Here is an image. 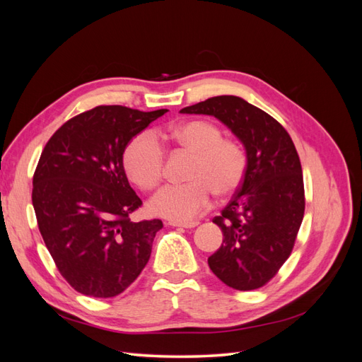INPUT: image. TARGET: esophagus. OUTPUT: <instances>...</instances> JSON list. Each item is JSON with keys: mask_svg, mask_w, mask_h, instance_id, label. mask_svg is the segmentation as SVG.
I'll return each mask as SVG.
<instances>
[{"mask_svg": "<svg viewBox=\"0 0 362 362\" xmlns=\"http://www.w3.org/2000/svg\"><path fill=\"white\" fill-rule=\"evenodd\" d=\"M169 225H170V226H175V228L190 229V228L198 226V222H169Z\"/></svg>", "mask_w": 362, "mask_h": 362, "instance_id": "1", "label": "esophagus"}]
</instances>
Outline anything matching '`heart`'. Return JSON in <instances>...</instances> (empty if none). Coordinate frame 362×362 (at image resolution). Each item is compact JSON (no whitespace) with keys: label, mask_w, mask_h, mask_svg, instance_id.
<instances>
[{"label":"heart","mask_w":362,"mask_h":362,"mask_svg":"<svg viewBox=\"0 0 362 362\" xmlns=\"http://www.w3.org/2000/svg\"><path fill=\"white\" fill-rule=\"evenodd\" d=\"M170 139L194 152L187 172L189 182L168 185L149 202L151 211L175 222H190L211 205L213 194L233 196L246 178L247 152L238 140L223 137L210 120H185L170 129ZM166 166V151L151 131L131 139L124 151V168L140 189L160 185Z\"/></svg>","instance_id":"obj_1"}]
</instances>
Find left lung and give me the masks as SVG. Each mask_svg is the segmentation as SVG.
Returning <instances> with one entry per match:
<instances>
[{"label":"left lung","instance_id":"left-lung-1","mask_svg":"<svg viewBox=\"0 0 362 362\" xmlns=\"http://www.w3.org/2000/svg\"><path fill=\"white\" fill-rule=\"evenodd\" d=\"M181 113L214 116L247 152L242 187L213 218L223 243L208 266L231 288L266 286L290 257L305 211L302 166L293 140L276 119L233 95L208 98Z\"/></svg>","mask_w":362,"mask_h":362}]
</instances>
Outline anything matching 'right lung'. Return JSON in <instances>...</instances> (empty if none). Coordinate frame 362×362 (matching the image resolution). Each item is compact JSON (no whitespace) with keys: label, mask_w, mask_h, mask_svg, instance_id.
Masks as SVG:
<instances>
[{"label":"right lung","mask_w":362,"mask_h":362,"mask_svg":"<svg viewBox=\"0 0 362 362\" xmlns=\"http://www.w3.org/2000/svg\"><path fill=\"white\" fill-rule=\"evenodd\" d=\"M166 112L98 105L64 122L42 151L31 193L39 231L81 294L115 298L146 266L163 222L129 218L141 199L128 182L124 151Z\"/></svg>","instance_id":"add662e5"}]
</instances>
